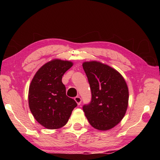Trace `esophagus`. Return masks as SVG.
I'll list each match as a JSON object with an SVG mask.
<instances>
[{"instance_id":"obj_1","label":"esophagus","mask_w":160,"mask_h":160,"mask_svg":"<svg viewBox=\"0 0 160 160\" xmlns=\"http://www.w3.org/2000/svg\"><path fill=\"white\" fill-rule=\"evenodd\" d=\"M75 101L77 102V104L78 105H80L81 104V102H82V99H81V97L79 96H77L75 97Z\"/></svg>"}]
</instances>
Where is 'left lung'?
I'll list each match as a JSON object with an SVG mask.
<instances>
[{
  "label": "left lung",
  "instance_id": "obj_1",
  "mask_svg": "<svg viewBox=\"0 0 160 160\" xmlns=\"http://www.w3.org/2000/svg\"><path fill=\"white\" fill-rule=\"evenodd\" d=\"M82 67L92 94L90 102L82 107L86 117L94 128H112L122 120L128 107L126 81L118 71L99 62H85Z\"/></svg>",
  "mask_w": 160,
  "mask_h": 160
}]
</instances>
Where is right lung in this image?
I'll list each match as a JSON object with an SVG mask.
<instances>
[{
    "label": "right lung",
    "mask_w": 160,
    "mask_h": 160,
    "mask_svg": "<svg viewBox=\"0 0 160 160\" xmlns=\"http://www.w3.org/2000/svg\"><path fill=\"white\" fill-rule=\"evenodd\" d=\"M72 63L58 59L44 64L35 74L29 89V106L34 118L48 129L60 128L66 124L77 107L66 95L62 77Z\"/></svg>",
    "instance_id": "obj_1"
}]
</instances>
